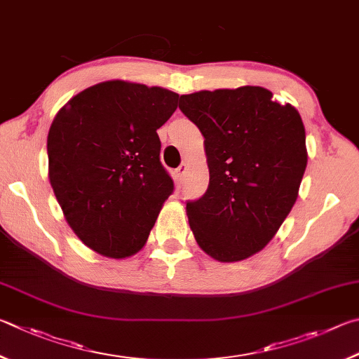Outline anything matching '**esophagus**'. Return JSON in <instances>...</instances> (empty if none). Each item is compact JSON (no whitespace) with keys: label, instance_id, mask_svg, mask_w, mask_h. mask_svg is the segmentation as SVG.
Masks as SVG:
<instances>
[{"label":"esophagus","instance_id":"obj_1","mask_svg":"<svg viewBox=\"0 0 359 359\" xmlns=\"http://www.w3.org/2000/svg\"><path fill=\"white\" fill-rule=\"evenodd\" d=\"M186 172H187V165H186V163H181V165L176 168V172H175L176 173V178H178L180 181L184 180Z\"/></svg>","mask_w":359,"mask_h":359}]
</instances>
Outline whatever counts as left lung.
<instances>
[{"label": "left lung", "instance_id": "left-lung-1", "mask_svg": "<svg viewBox=\"0 0 359 359\" xmlns=\"http://www.w3.org/2000/svg\"><path fill=\"white\" fill-rule=\"evenodd\" d=\"M180 110L205 137L210 168L208 189L186 203L196 241L217 262L249 259L298 198L307 165L303 119L262 86L184 94Z\"/></svg>", "mask_w": 359, "mask_h": 359}]
</instances>
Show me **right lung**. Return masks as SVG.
Returning a JSON list of instances; mask_svg holds the SVG:
<instances>
[{"instance_id": "obj_1", "label": "right lung", "mask_w": 359, "mask_h": 359, "mask_svg": "<svg viewBox=\"0 0 359 359\" xmlns=\"http://www.w3.org/2000/svg\"><path fill=\"white\" fill-rule=\"evenodd\" d=\"M178 97L159 86L110 80L56 113L47 137L50 184L74 233L97 254H137L172 196L156 130Z\"/></svg>"}]
</instances>
